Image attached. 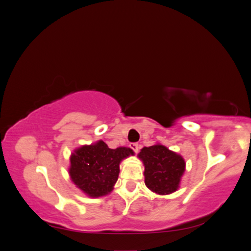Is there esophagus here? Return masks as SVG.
Masks as SVG:
<instances>
[{
	"label": "esophagus",
	"instance_id": "obj_1",
	"mask_svg": "<svg viewBox=\"0 0 251 251\" xmlns=\"http://www.w3.org/2000/svg\"><path fill=\"white\" fill-rule=\"evenodd\" d=\"M130 148L135 151V153H138V150H139L138 143H131L130 144Z\"/></svg>",
	"mask_w": 251,
	"mask_h": 251
}]
</instances>
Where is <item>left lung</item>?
Segmentation results:
<instances>
[{
  "label": "left lung",
  "mask_w": 251,
  "mask_h": 251,
  "mask_svg": "<svg viewBox=\"0 0 251 251\" xmlns=\"http://www.w3.org/2000/svg\"><path fill=\"white\" fill-rule=\"evenodd\" d=\"M144 165V183L158 195H169L179 188L185 161L182 156L162 144L141 149L138 154Z\"/></svg>",
  "instance_id": "1"
}]
</instances>
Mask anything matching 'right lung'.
Instances as JSON below:
<instances>
[{"label": "right lung", "instance_id": "1", "mask_svg": "<svg viewBox=\"0 0 251 251\" xmlns=\"http://www.w3.org/2000/svg\"><path fill=\"white\" fill-rule=\"evenodd\" d=\"M134 155L130 148L110 149L102 140L75 150L70 157L69 174L73 183L91 198L113 191L119 175V164Z\"/></svg>", "mask_w": 251, "mask_h": 251}]
</instances>
